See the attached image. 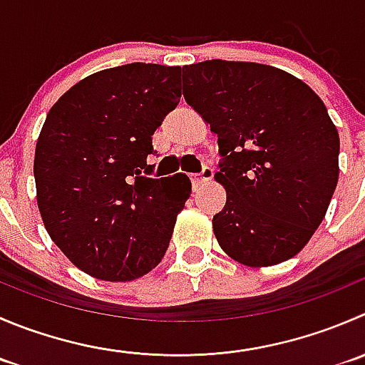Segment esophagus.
I'll use <instances>...</instances> for the list:
<instances>
[{"label": "esophagus", "mask_w": 365, "mask_h": 365, "mask_svg": "<svg viewBox=\"0 0 365 365\" xmlns=\"http://www.w3.org/2000/svg\"><path fill=\"white\" fill-rule=\"evenodd\" d=\"M212 176H214V169L208 168V165H205L203 171L200 173V175H192L190 176V182H192L194 187L201 185V183L208 182V180H212Z\"/></svg>", "instance_id": "obj_1"}]
</instances>
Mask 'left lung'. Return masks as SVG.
I'll return each mask as SVG.
<instances>
[{
  "label": "left lung",
  "mask_w": 365,
  "mask_h": 365,
  "mask_svg": "<svg viewBox=\"0 0 365 365\" xmlns=\"http://www.w3.org/2000/svg\"><path fill=\"white\" fill-rule=\"evenodd\" d=\"M183 98L217 135L222 251L250 267L298 255L339 180V133L321 98L278 67L228 60L183 67Z\"/></svg>",
  "instance_id": "1"
}]
</instances>
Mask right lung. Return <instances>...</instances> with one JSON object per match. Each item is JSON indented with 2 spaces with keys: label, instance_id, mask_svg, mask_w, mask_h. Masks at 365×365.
Masks as SVG:
<instances>
[{
  "label": "right lung",
  "instance_id": "obj_1",
  "mask_svg": "<svg viewBox=\"0 0 365 365\" xmlns=\"http://www.w3.org/2000/svg\"><path fill=\"white\" fill-rule=\"evenodd\" d=\"M182 67L126 63L83 78L48 112L35 148L37 205L53 242L94 278L157 267L190 196L185 175L148 178L151 135L182 96Z\"/></svg>",
  "mask_w": 365,
  "mask_h": 365
}]
</instances>
